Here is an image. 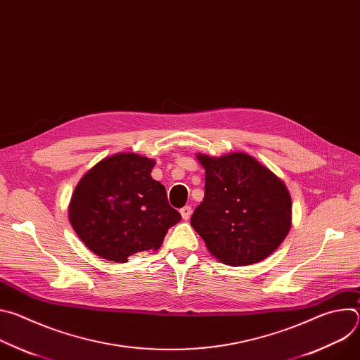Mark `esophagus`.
<instances>
[{"label":"esophagus","mask_w":360,"mask_h":360,"mask_svg":"<svg viewBox=\"0 0 360 360\" xmlns=\"http://www.w3.org/2000/svg\"><path fill=\"white\" fill-rule=\"evenodd\" d=\"M181 215H182V219L184 221H188L189 218H191V215H192V208L191 207H184V208H181Z\"/></svg>","instance_id":"34e87169"}]
</instances>
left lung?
I'll return each instance as SVG.
<instances>
[{
	"mask_svg": "<svg viewBox=\"0 0 360 360\" xmlns=\"http://www.w3.org/2000/svg\"><path fill=\"white\" fill-rule=\"evenodd\" d=\"M205 196L192 228L217 259L231 266L264 261L290 229L292 202L285 184L248 153L198 155Z\"/></svg>",
	"mask_w": 360,
	"mask_h": 360,
	"instance_id": "obj_1",
	"label": "left lung"
}]
</instances>
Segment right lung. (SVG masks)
<instances>
[{"instance_id":"obj_1","label":"right lung","mask_w":360,"mask_h":360,"mask_svg":"<svg viewBox=\"0 0 360 360\" xmlns=\"http://www.w3.org/2000/svg\"><path fill=\"white\" fill-rule=\"evenodd\" d=\"M155 161L136 153L102 160L78 182L70 222L81 240L98 256L127 262L131 255L157 250L168 229L181 221L165 186L152 179Z\"/></svg>"}]
</instances>
